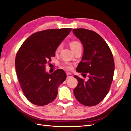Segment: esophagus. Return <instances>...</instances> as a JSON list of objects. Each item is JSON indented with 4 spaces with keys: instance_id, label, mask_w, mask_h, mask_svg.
I'll return each instance as SVG.
<instances>
[{
    "instance_id": "obj_1",
    "label": "esophagus",
    "mask_w": 131,
    "mask_h": 131,
    "mask_svg": "<svg viewBox=\"0 0 131 131\" xmlns=\"http://www.w3.org/2000/svg\"><path fill=\"white\" fill-rule=\"evenodd\" d=\"M66 75H67V79L70 78H72V77H73L72 74H71V73H67L66 74Z\"/></svg>"
}]
</instances>
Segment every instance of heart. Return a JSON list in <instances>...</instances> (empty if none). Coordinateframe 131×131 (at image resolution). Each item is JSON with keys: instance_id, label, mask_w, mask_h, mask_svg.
Wrapping results in <instances>:
<instances>
[{"instance_id": "1", "label": "heart", "mask_w": 131, "mask_h": 131, "mask_svg": "<svg viewBox=\"0 0 131 131\" xmlns=\"http://www.w3.org/2000/svg\"><path fill=\"white\" fill-rule=\"evenodd\" d=\"M69 45H70V47L71 49L72 50V51H73L74 50L78 48V47H81V45L80 44V43L79 42V41H77V40L71 41L70 42V43H69ZM62 47V43H60V44H59L58 45V46L57 47V49H56V51H57V52H58V51H59L61 50ZM64 67H65L66 68L68 69H70L71 68V67L70 66H68V65H65Z\"/></svg>"}]
</instances>
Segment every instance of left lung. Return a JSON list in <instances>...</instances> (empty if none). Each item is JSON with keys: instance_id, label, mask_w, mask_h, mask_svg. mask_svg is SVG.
<instances>
[{"instance_id": "left-lung-1", "label": "left lung", "mask_w": 131, "mask_h": 131, "mask_svg": "<svg viewBox=\"0 0 131 131\" xmlns=\"http://www.w3.org/2000/svg\"><path fill=\"white\" fill-rule=\"evenodd\" d=\"M73 33L80 39L84 50L77 71L88 77L85 81L74 75L78 82L74 90V96L85 106L96 105L109 92L113 80L115 64L113 53L104 39L95 31L78 28L74 29Z\"/></svg>"}]
</instances>
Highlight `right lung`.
<instances>
[{
	"instance_id": "right-lung-1",
	"label": "right lung",
	"mask_w": 131,
	"mask_h": 131,
	"mask_svg": "<svg viewBox=\"0 0 131 131\" xmlns=\"http://www.w3.org/2000/svg\"><path fill=\"white\" fill-rule=\"evenodd\" d=\"M71 30L65 28L38 31L27 38L17 51L16 71L23 92L31 103L45 105L56 98L66 74L62 69L47 73L45 67Z\"/></svg>"
}]
</instances>
